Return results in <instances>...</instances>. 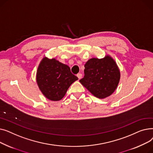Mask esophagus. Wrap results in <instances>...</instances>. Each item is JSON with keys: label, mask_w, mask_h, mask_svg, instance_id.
I'll return each instance as SVG.
<instances>
[{"label": "esophagus", "mask_w": 153, "mask_h": 153, "mask_svg": "<svg viewBox=\"0 0 153 153\" xmlns=\"http://www.w3.org/2000/svg\"><path fill=\"white\" fill-rule=\"evenodd\" d=\"M77 77H78V79H81L82 78V74H81V73H79V74H77Z\"/></svg>", "instance_id": "1"}]
</instances>
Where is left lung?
<instances>
[{"label": "left lung", "instance_id": "obj_1", "mask_svg": "<svg viewBox=\"0 0 153 153\" xmlns=\"http://www.w3.org/2000/svg\"><path fill=\"white\" fill-rule=\"evenodd\" d=\"M84 67V77L79 81L93 95L105 99L114 92L120 82V72L110 56L91 58Z\"/></svg>", "mask_w": 153, "mask_h": 153}]
</instances>
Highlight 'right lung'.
Returning <instances> with one entry per match:
<instances>
[{"instance_id": "1", "label": "right lung", "mask_w": 153, "mask_h": 153, "mask_svg": "<svg viewBox=\"0 0 153 153\" xmlns=\"http://www.w3.org/2000/svg\"><path fill=\"white\" fill-rule=\"evenodd\" d=\"M36 82L45 97L52 101L61 100L70 85L78 78L70 68L55 58L44 57L36 72Z\"/></svg>"}]
</instances>
